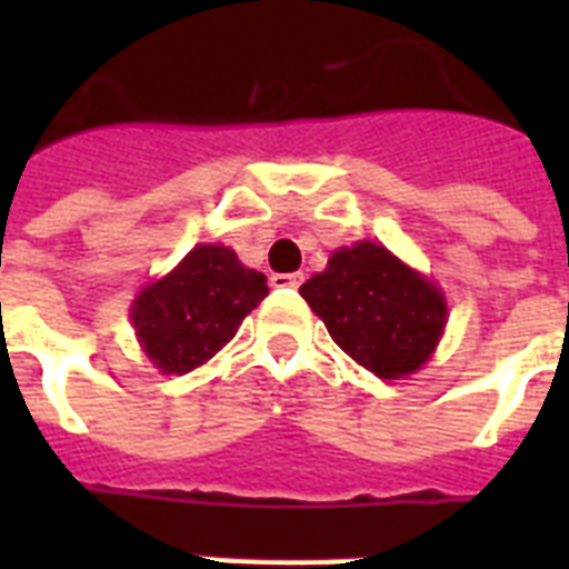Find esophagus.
Returning <instances> with one entry per match:
<instances>
[{
  "instance_id": "1",
  "label": "esophagus",
  "mask_w": 569,
  "mask_h": 569,
  "mask_svg": "<svg viewBox=\"0 0 569 569\" xmlns=\"http://www.w3.org/2000/svg\"><path fill=\"white\" fill-rule=\"evenodd\" d=\"M303 283L301 271H295V274H271V286L274 289H298Z\"/></svg>"
}]
</instances>
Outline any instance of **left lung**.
<instances>
[{
  "label": "left lung",
  "mask_w": 569,
  "mask_h": 569,
  "mask_svg": "<svg viewBox=\"0 0 569 569\" xmlns=\"http://www.w3.org/2000/svg\"><path fill=\"white\" fill-rule=\"evenodd\" d=\"M301 295L333 342L387 380L416 372L446 328L440 289L372 241L337 250Z\"/></svg>",
  "instance_id": "8db88e82"
}]
</instances>
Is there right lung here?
<instances>
[{
  "instance_id": "right-lung-1",
  "label": "right lung",
  "mask_w": 569,
  "mask_h": 569,
  "mask_svg": "<svg viewBox=\"0 0 569 569\" xmlns=\"http://www.w3.org/2000/svg\"><path fill=\"white\" fill-rule=\"evenodd\" d=\"M266 295V274L241 266L230 248L197 244L171 274L138 295L132 325L162 372L186 375L218 355Z\"/></svg>"
}]
</instances>
